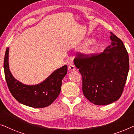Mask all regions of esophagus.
Here are the masks:
<instances>
[{
    "instance_id": "34e87169",
    "label": "esophagus",
    "mask_w": 134,
    "mask_h": 134,
    "mask_svg": "<svg viewBox=\"0 0 134 134\" xmlns=\"http://www.w3.org/2000/svg\"><path fill=\"white\" fill-rule=\"evenodd\" d=\"M76 70V67L74 66L73 65H69L68 66V71H75Z\"/></svg>"
}]
</instances>
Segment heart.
I'll use <instances>...</instances> for the list:
<instances>
[{
    "mask_svg": "<svg viewBox=\"0 0 134 134\" xmlns=\"http://www.w3.org/2000/svg\"><path fill=\"white\" fill-rule=\"evenodd\" d=\"M93 40L88 39L85 41V44H89L87 47H85V50L83 51L84 54L87 56H91L96 54L98 50V46L96 43H92Z\"/></svg>",
    "mask_w": 134,
    "mask_h": 134,
    "instance_id": "b5f03b06",
    "label": "heart"
}]
</instances>
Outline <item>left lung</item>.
<instances>
[{"label": "left lung", "instance_id": "8db88e82", "mask_svg": "<svg viewBox=\"0 0 134 134\" xmlns=\"http://www.w3.org/2000/svg\"><path fill=\"white\" fill-rule=\"evenodd\" d=\"M111 45L99 55H80L74 65L82 76L83 94L95 105H108L121 96L129 72L128 53L120 38L110 32Z\"/></svg>", "mask_w": 134, "mask_h": 134}]
</instances>
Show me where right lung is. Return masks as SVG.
I'll return each mask as SVG.
<instances>
[{
  "label": "right lung",
  "mask_w": 134,
  "mask_h": 134,
  "mask_svg": "<svg viewBox=\"0 0 134 134\" xmlns=\"http://www.w3.org/2000/svg\"><path fill=\"white\" fill-rule=\"evenodd\" d=\"M9 47L5 54V77L9 90L19 103L34 108H43L51 105L59 95L62 80L67 74L68 68L64 65L54 71L48 77L36 85H25L16 79L9 68Z\"/></svg>",
  "instance_id": "add662e5"
}]
</instances>
